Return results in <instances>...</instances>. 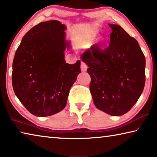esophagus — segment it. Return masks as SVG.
Here are the masks:
<instances>
[{
  "instance_id": "esophagus-1",
  "label": "esophagus",
  "mask_w": 157,
  "mask_h": 157,
  "mask_svg": "<svg viewBox=\"0 0 157 157\" xmlns=\"http://www.w3.org/2000/svg\"><path fill=\"white\" fill-rule=\"evenodd\" d=\"M81 69L83 71H86L87 70V69H88V65H87L85 63H83V62H81Z\"/></svg>"
}]
</instances>
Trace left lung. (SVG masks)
Segmentation results:
<instances>
[{"label": "left lung", "mask_w": 157, "mask_h": 157, "mask_svg": "<svg viewBox=\"0 0 157 157\" xmlns=\"http://www.w3.org/2000/svg\"><path fill=\"white\" fill-rule=\"evenodd\" d=\"M112 32L109 47L94 44L81 55L89 67L90 83L97 109L113 116L129 111L137 102L145 83V58L136 40L116 24H109Z\"/></svg>", "instance_id": "1"}]
</instances>
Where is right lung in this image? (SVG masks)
I'll return each instance as SVG.
<instances>
[{"label": "right lung", "instance_id": "right-lung-1", "mask_svg": "<svg viewBox=\"0 0 157 157\" xmlns=\"http://www.w3.org/2000/svg\"><path fill=\"white\" fill-rule=\"evenodd\" d=\"M66 26L56 20L42 22L23 37L12 63L15 94L30 113L54 115L65 109L71 87L81 73V61L66 63L70 48Z\"/></svg>", "mask_w": 157, "mask_h": 157}]
</instances>
